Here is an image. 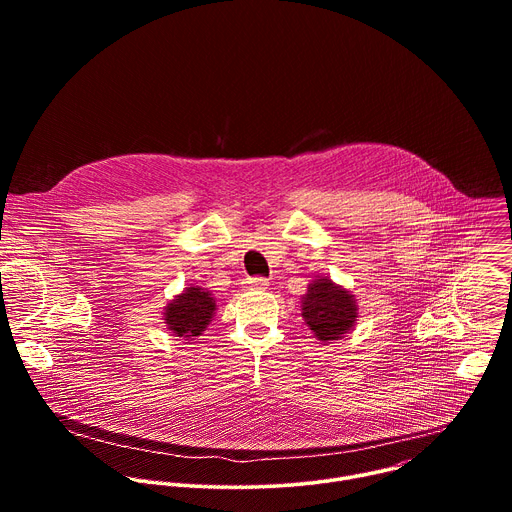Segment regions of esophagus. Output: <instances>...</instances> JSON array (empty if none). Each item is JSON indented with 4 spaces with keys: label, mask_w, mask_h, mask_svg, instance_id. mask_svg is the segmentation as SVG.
<instances>
[{
    "label": "esophagus",
    "mask_w": 512,
    "mask_h": 512,
    "mask_svg": "<svg viewBox=\"0 0 512 512\" xmlns=\"http://www.w3.org/2000/svg\"><path fill=\"white\" fill-rule=\"evenodd\" d=\"M269 285V281L265 277H249L245 281V289H265Z\"/></svg>",
    "instance_id": "1"
}]
</instances>
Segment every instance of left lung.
I'll return each instance as SVG.
<instances>
[{
  "label": "left lung",
  "instance_id": "8db88e82",
  "mask_svg": "<svg viewBox=\"0 0 512 512\" xmlns=\"http://www.w3.org/2000/svg\"><path fill=\"white\" fill-rule=\"evenodd\" d=\"M302 318L320 342H332L354 328L358 306L346 287L330 277H316L302 298Z\"/></svg>",
  "mask_w": 512,
  "mask_h": 512
}]
</instances>
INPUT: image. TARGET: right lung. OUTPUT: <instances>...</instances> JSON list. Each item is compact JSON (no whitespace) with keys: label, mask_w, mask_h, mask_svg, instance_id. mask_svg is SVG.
Masks as SVG:
<instances>
[{"label":"right lung","mask_w":512,"mask_h":512,"mask_svg":"<svg viewBox=\"0 0 512 512\" xmlns=\"http://www.w3.org/2000/svg\"><path fill=\"white\" fill-rule=\"evenodd\" d=\"M214 312L216 302L210 291L190 285L166 306L164 324L182 340H194L212 322Z\"/></svg>","instance_id":"add662e5"}]
</instances>
